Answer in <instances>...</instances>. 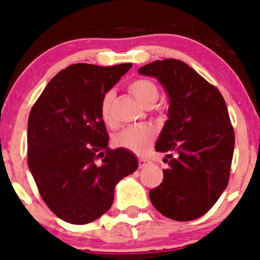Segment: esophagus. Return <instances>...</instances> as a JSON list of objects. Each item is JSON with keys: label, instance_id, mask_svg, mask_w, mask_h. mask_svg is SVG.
<instances>
[{"label": "esophagus", "instance_id": "1", "mask_svg": "<svg viewBox=\"0 0 260 260\" xmlns=\"http://www.w3.org/2000/svg\"><path fill=\"white\" fill-rule=\"evenodd\" d=\"M138 164H140L141 169H143V167L148 166V165L151 164V162H149L147 158H140V159H138Z\"/></svg>", "mask_w": 260, "mask_h": 260}]
</instances>
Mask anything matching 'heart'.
I'll return each mask as SVG.
<instances>
[{
  "label": "heart",
  "instance_id": "obj_1",
  "mask_svg": "<svg viewBox=\"0 0 260 260\" xmlns=\"http://www.w3.org/2000/svg\"><path fill=\"white\" fill-rule=\"evenodd\" d=\"M131 93L137 98L143 106H153L154 102L158 99L159 90L156 84L149 79H136L131 81L128 85ZM114 99V91L108 90L103 95L101 102V117L103 122L108 125H113L112 119V102ZM156 131L152 125L137 124L124 128L119 133L114 136L115 146L122 148L129 149L132 152H143L146 147L152 142L154 138Z\"/></svg>",
  "mask_w": 260,
  "mask_h": 260
}]
</instances>
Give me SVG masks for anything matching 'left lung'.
I'll use <instances>...</instances> for the list:
<instances>
[{
    "mask_svg": "<svg viewBox=\"0 0 260 260\" xmlns=\"http://www.w3.org/2000/svg\"><path fill=\"white\" fill-rule=\"evenodd\" d=\"M138 73L157 78L170 98L156 143V151L169 153V169L149 191L152 205L177 221L198 219L229 182L235 137L226 104L216 86L181 60H156Z\"/></svg>",
    "mask_w": 260,
    "mask_h": 260,
    "instance_id": "obj_1",
    "label": "left lung"
}]
</instances>
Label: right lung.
Wrapping results in <instances>:
<instances>
[{
  "label": "right lung",
  "instance_id": "obj_1",
  "mask_svg": "<svg viewBox=\"0 0 260 260\" xmlns=\"http://www.w3.org/2000/svg\"><path fill=\"white\" fill-rule=\"evenodd\" d=\"M131 68L69 65L31 108L28 169L50 210L70 224H88L108 211L115 185L138 167L132 152L109 148L101 117L103 95Z\"/></svg>",
  "mask_w": 260,
  "mask_h": 260
}]
</instances>
